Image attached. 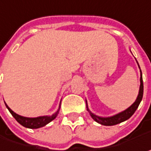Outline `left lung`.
Returning a JSON list of instances; mask_svg holds the SVG:
<instances>
[{
    "mask_svg": "<svg viewBox=\"0 0 151 151\" xmlns=\"http://www.w3.org/2000/svg\"><path fill=\"white\" fill-rule=\"evenodd\" d=\"M139 65V64H138ZM141 72V70H140ZM143 94H144V84H143V78H142V73H141L140 77V86H139V95L138 97L136 99V101L134 103L129 106L128 109H126L125 111H122L118 114H116L112 116H109V117H101V116H98L96 115L93 114L88 108V105L86 102V106H87V110L88 111L89 114L91 116V117L95 120V122H97L98 123L101 124V125H105V126H113L116 124H118L120 122L126 121L128 120V118H130L133 114L135 112V111L137 110V108L139 107V105L140 104L142 98H143Z\"/></svg>",
    "mask_w": 151,
    "mask_h": 151,
    "instance_id": "8db88e82",
    "label": "left lung"
}]
</instances>
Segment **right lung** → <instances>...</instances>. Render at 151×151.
Returning a JSON list of instances; mask_svg holds the SVG:
<instances>
[{"mask_svg":"<svg viewBox=\"0 0 151 151\" xmlns=\"http://www.w3.org/2000/svg\"><path fill=\"white\" fill-rule=\"evenodd\" d=\"M6 108L9 110L11 114L13 116V117L16 119L17 122H19L22 126L28 128H39L45 126L46 124H48L49 122H50L52 120H54L56 118V116L59 113V111H60L61 103H60L58 110L53 115H51V116H38V117H25V116H22L20 115L15 113L12 110H11L6 104Z\"/></svg>","mask_w":151,"mask_h":151,"instance_id":"add662e5","label":"right lung"}]
</instances>
